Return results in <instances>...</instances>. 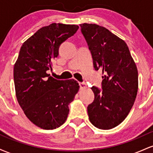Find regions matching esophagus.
<instances>
[{
  "instance_id": "34e87169",
  "label": "esophagus",
  "mask_w": 153,
  "mask_h": 153,
  "mask_svg": "<svg viewBox=\"0 0 153 153\" xmlns=\"http://www.w3.org/2000/svg\"><path fill=\"white\" fill-rule=\"evenodd\" d=\"M79 85H80V89H84L86 88V83L84 82H79Z\"/></svg>"
}]
</instances>
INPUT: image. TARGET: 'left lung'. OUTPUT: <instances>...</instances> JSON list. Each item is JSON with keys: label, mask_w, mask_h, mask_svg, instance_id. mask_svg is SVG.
<instances>
[{"label": "left lung", "mask_w": 153, "mask_h": 153, "mask_svg": "<svg viewBox=\"0 0 153 153\" xmlns=\"http://www.w3.org/2000/svg\"><path fill=\"white\" fill-rule=\"evenodd\" d=\"M92 54L96 71H102V90L91 88L94 101L88 105L91 124L110 129L121 124L134 104L138 90V72L127 44L103 26L80 24Z\"/></svg>", "instance_id": "obj_1"}]
</instances>
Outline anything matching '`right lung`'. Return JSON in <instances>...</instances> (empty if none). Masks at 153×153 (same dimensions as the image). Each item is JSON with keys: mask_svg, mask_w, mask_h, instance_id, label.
I'll return each mask as SVG.
<instances>
[{"mask_svg": "<svg viewBox=\"0 0 153 153\" xmlns=\"http://www.w3.org/2000/svg\"><path fill=\"white\" fill-rule=\"evenodd\" d=\"M78 28L56 23L41 28L24 42L14 65L17 101L26 117L43 129H54L64 124L68 105L80 88L74 79L59 80L47 74L61 44Z\"/></svg>", "mask_w": 153, "mask_h": 153, "instance_id": "obj_1", "label": "right lung"}]
</instances>
